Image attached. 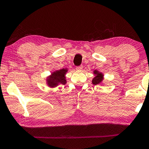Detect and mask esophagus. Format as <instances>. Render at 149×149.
<instances>
[{
	"label": "esophagus",
	"mask_w": 149,
	"mask_h": 149,
	"mask_svg": "<svg viewBox=\"0 0 149 149\" xmlns=\"http://www.w3.org/2000/svg\"><path fill=\"white\" fill-rule=\"evenodd\" d=\"M76 69L77 70H81L83 69V65L77 66V67H76Z\"/></svg>",
	"instance_id": "obj_1"
}]
</instances>
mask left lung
<instances>
[{
    "label": "left lung",
    "mask_w": 149,
    "mask_h": 149,
    "mask_svg": "<svg viewBox=\"0 0 149 149\" xmlns=\"http://www.w3.org/2000/svg\"><path fill=\"white\" fill-rule=\"evenodd\" d=\"M94 74H96V77H95L93 79V81H92L93 82V84H95V85H97V84H100L103 79L102 74V73H99L98 71H97V70L94 71Z\"/></svg>",
    "instance_id": "left-lung-1"
}]
</instances>
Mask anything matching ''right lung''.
Segmentation results:
<instances>
[{"label":"right lung","mask_w":149,"mask_h":149,"mask_svg":"<svg viewBox=\"0 0 149 149\" xmlns=\"http://www.w3.org/2000/svg\"><path fill=\"white\" fill-rule=\"evenodd\" d=\"M67 72L66 69H61L60 70H57L53 72L50 77L47 79V84L50 87H55L58 84H66V80L65 77V74Z\"/></svg>","instance_id":"1"}]
</instances>
